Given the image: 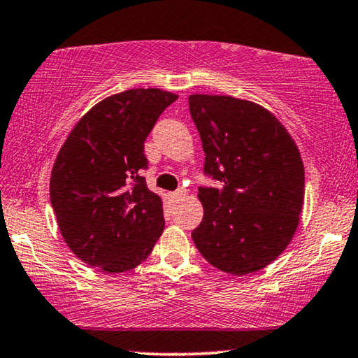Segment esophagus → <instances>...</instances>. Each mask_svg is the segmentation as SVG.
Returning a JSON list of instances; mask_svg holds the SVG:
<instances>
[{
	"instance_id": "esophagus-1",
	"label": "esophagus",
	"mask_w": 358,
	"mask_h": 358,
	"mask_svg": "<svg viewBox=\"0 0 358 358\" xmlns=\"http://www.w3.org/2000/svg\"><path fill=\"white\" fill-rule=\"evenodd\" d=\"M170 196L173 198V199H176V201H178V199H182V198L187 196V189H185V188H178V189H176V192L171 193Z\"/></svg>"
}]
</instances>
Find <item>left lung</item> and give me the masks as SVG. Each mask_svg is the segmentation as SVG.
<instances>
[{
    "label": "left lung",
    "instance_id": "obj_1",
    "mask_svg": "<svg viewBox=\"0 0 358 358\" xmlns=\"http://www.w3.org/2000/svg\"><path fill=\"white\" fill-rule=\"evenodd\" d=\"M201 137L203 221L192 232L209 264L247 275L273 262L292 241L304 199V166L294 141L273 114L232 96L192 94Z\"/></svg>",
    "mask_w": 358,
    "mask_h": 358
}]
</instances>
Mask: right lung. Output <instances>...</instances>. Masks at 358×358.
Here are the masks:
<instances>
[{"instance_id":"right-lung-1","label":"right lung","mask_w":358,"mask_h":358,"mask_svg":"<svg viewBox=\"0 0 358 358\" xmlns=\"http://www.w3.org/2000/svg\"><path fill=\"white\" fill-rule=\"evenodd\" d=\"M176 94L136 88L93 106L66 137L50 176L62 237L90 266L122 273L154 249L165 227L162 199L147 188L144 142Z\"/></svg>"}]
</instances>
